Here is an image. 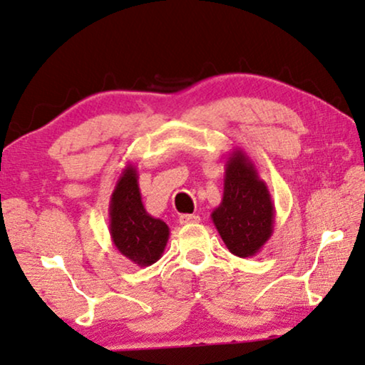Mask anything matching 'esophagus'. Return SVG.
I'll return each mask as SVG.
<instances>
[{"mask_svg":"<svg viewBox=\"0 0 365 365\" xmlns=\"http://www.w3.org/2000/svg\"><path fill=\"white\" fill-rule=\"evenodd\" d=\"M178 221H180V225H183V226L197 225V222H200V216L198 215H180Z\"/></svg>","mask_w":365,"mask_h":365,"instance_id":"esophagus-1","label":"esophagus"}]
</instances>
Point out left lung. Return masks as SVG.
Listing matches in <instances>:
<instances>
[{
    "label": "left lung",
    "instance_id": "left-lung-1",
    "mask_svg": "<svg viewBox=\"0 0 365 365\" xmlns=\"http://www.w3.org/2000/svg\"><path fill=\"white\" fill-rule=\"evenodd\" d=\"M226 247L237 257H252L274 232L275 208L267 185L247 154L235 149L225 167V192L211 213Z\"/></svg>",
    "mask_w": 365,
    "mask_h": 365
}]
</instances>
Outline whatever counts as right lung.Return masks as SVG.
<instances>
[{
  "mask_svg": "<svg viewBox=\"0 0 365 365\" xmlns=\"http://www.w3.org/2000/svg\"><path fill=\"white\" fill-rule=\"evenodd\" d=\"M138 180L133 164L123 168L110 198V235L119 254L139 267H148L162 257L170 230L145 211Z\"/></svg>",
  "mask_w": 365,
  "mask_h": 365,
  "instance_id": "add662e5",
  "label": "right lung"
}]
</instances>
